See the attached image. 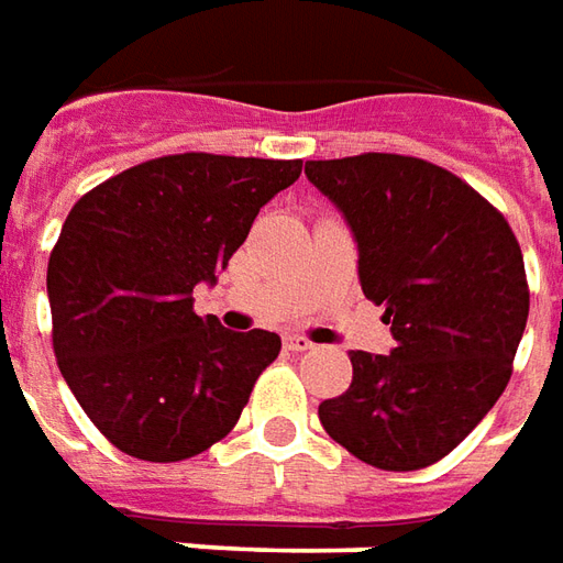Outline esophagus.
I'll return each instance as SVG.
<instances>
[{"instance_id": "34e87169", "label": "esophagus", "mask_w": 563, "mask_h": 563, "mask_svg": "<svg viewBox=\"0 0 563 563\" xmlns=\"http://www.w3.org/2000/svg\"><path fill=\"white\" fill-rule=\"evenodd\" d=\"M285 349H288V352H312L314 342L312 339L297 336V333H294V336H285Z\"/></svg>"}]
</instances>
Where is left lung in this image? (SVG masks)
Here are the masks:
<instances>
[{"mask_svg": "<svg viewBox=\"0 0 563 563\" xmlns=\"http://www.w3.org/2000/svg\"><path fill=\"white\" fill-rule=\"evenodd\" d=\"M352 227L366 300L397 345L352 352V385L318 406L324 430L378 470H421L492 412L528 324L516 233L442 166L402 154L309 161Z\"/></svg>", "mask_w": 563, "mask_h": 563, "instance_id": "1", "label": "left lung"}]
</instances>
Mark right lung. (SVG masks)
Returning <instances> with one entry per match:
<instances>
[{"instance_id":"1","label":"right lung","mask_w":563,"mask_h":563,"mask_svg":"<svg viewBox=\"0 0 563 563\" xmlns=\"http://www.w3.org/2000/svg\"><path fill=\"white\" fill-rule=\"evenodd\" d=\"M300 173L302 161L173 154L71 206L47 261L54 354L111 445L169 464L236 428L282 339L199 318L194 288L218 282L257 211Z\"/></svg>"}]
</instances>
